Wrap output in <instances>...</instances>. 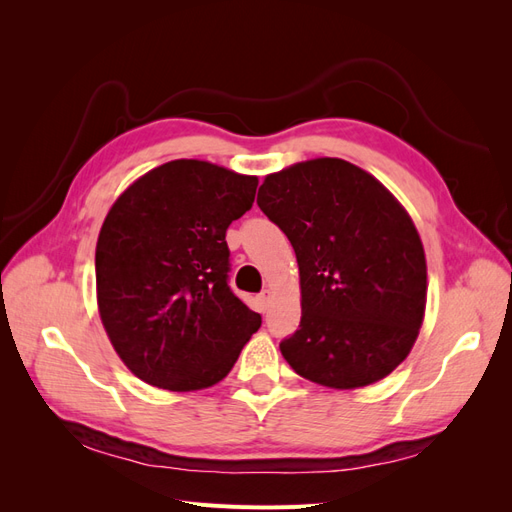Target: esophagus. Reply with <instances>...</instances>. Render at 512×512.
<instances>
[{
  "label": "esophagus",
  "instance_id": "esophagus-1",
  "mask_svg": "<svg viewBox=\"0 0 512 512\" xmlns=\"http://www.w3.org/2000/svg\"><path fill=\"white\" fill-rule=\"evenodd\" d=\"M269 301H271V290H262V292L258 294V303H260V307H262V312H265V309L269 307Z\"/></svg>",
  "mask_w": 512,
  "mask_h": 512
}]
</instances>
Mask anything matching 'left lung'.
Returning <instances> with one entry per match:
<instances>
[{"instance_id": "left-lung-1", "label": "left lung", "mask_w": 512, "mask_h": 512, "mask_svg": "<svg viewBox=\"0 0 512 512\" xmlns=\"http://www.w3.org/2000/svg\"><path fill=\"white\" fill-rule=\"evenodd\" d=\"M258 207L297 254L301 324L280 350L331 389L378 382L410 354L425 316L427 265L406 209L339 158L267 175Z\"/></svg>"}]
</instances>
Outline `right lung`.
Returning <instances> with one entry per match:
<instances>
[{
    "instance_id": "add662e5",
    "label": "right lung",
    "mask_w": 512,
    "mask_h": 512,
    "mask_svg": "<svg viewBox=\"0 0 512 512\" xmlns=\"http://www.w3.org/2000/svg\"><path fill=\"white\" fill-rule=\"evenodd\" d=\"M258 179L203 160L149 170L108 211L96 245L100 318L134 376L198 391L228 376L260 329L228 286V226Z\"/></svg>"
}]
</instances>
